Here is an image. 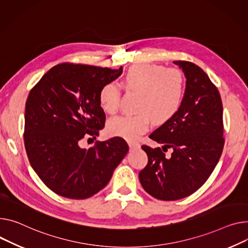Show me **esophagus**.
I'll use <instances>...</instances> for the list:
<instances>
[{
	"instance_id": "obj_1",
	"label": "esophagus",
	"mask_w": 248,
	"mask_h": 248,
	"mask_svg": "<svg viewBox=\"0 0 248 248\" xmlns=\"http://www.w3.org/2000/svg\"><path fill=\"white\" fill-rule=\"evenodd\" d=\"M128 145H129V150H130V151H135V150H137V148H139V147L140 146V143H138V142H133V141L128 142Z\"/></svg>"
}]
</instances>
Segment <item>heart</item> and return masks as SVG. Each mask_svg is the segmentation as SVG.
<instances>
[{
	"label": "heart",
	"instance_id": "heart-1",
	"mask_svg": "<svg viewBox=\"0 0 248 248\" xmlns=\"http://www.w3.org/2000/svg\"><path fill=\"white\" fill-rule=\"evenodd\" d=\"M127 90L140 93L135 115H122L111 120L108 131L112 137L128 141L138 140L150 129L153 120L157 124L170 121L184 102L186 79L180 71L162 65L140 63L130 67L124 75ZM102 108L108 113L117 112L121 91L112 82L105 85L98 94Z\"/></svg>",
	"mask_w": 248,
	"mask_h": 248
}]
</instances>
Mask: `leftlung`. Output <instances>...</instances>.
<instances>
[{"label": "left lung", "mask_w": 248, "mask_h": 248, "mask_svg": "<svg viewBox=\"0 0 248 248\" xmlns=\"http://www.w3.org/2000/svg\"><path fill=\"white\" fill-rule=\"evenodd\" d=\"M183 69L186 87L174 117L150 136L162 147L142 145L148 162L139 177L156 200L177 201L199 189L220 158L223 145L222 103L217 88L193 62H173ZM172 148V155L165 152Z\"/></svg>", "instance_id": "left-lung-1"}]
</instances>
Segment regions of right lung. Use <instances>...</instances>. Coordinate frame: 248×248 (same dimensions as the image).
Wrapping results in <instances>:
<instances>
[{
  "mask_svg": "<svg viewBox=\"0 0 248 248\" xmlns=\"http://www.w3.org/2000/svg\"><path fill=\"white\" fill-rule=\"evenodd\" d=\"M119 70L62 62L55 65L29 93L24 140L31 168L55 193L86 200L103 189L128 152L122 138L81 148L79 140L104 128L98 101L102 88L118 78Z\"/></svg>",
  "mask_w": 248,
  "mask_h": 248,
  "instance_id": "1",
  "label": "right lung"
}]
</instances>
